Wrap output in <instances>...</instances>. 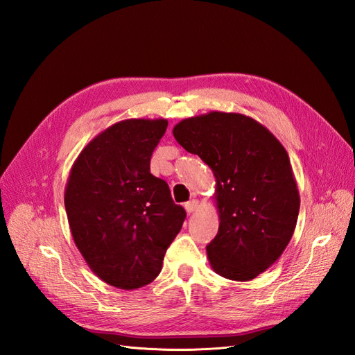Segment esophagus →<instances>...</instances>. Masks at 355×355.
Masks as SVG:
<instances>
[{"label": "esophagus", "mask_w": 355, "mask_h": 355, "mask_svg": "<svg viewBox=\"0 0 355 355\" xmlns=\"http://www.w3.org/2000/svg\"><path fill=\"white\" fill-rule=\"evenodd\" d=\"M198 207H200L198 200H191V201L185 202V210H187L188 213H194L196 210H198Z\"/></svg>", "instance_id": "34e87169"}]
</instances>
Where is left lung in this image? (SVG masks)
Returning a JSON list of instances; mask_svg holds the SVG:
<instances>
[{"instance_id":"8db88e82","label":"left lung","mask_w":355,"mask_h":355,"mask_svg":"<svg viewBox=\"0 0 355 355\" xmlns=\"http://www.w3.org/2000/svg\"><path fill=\"white\" fill-rule=\"evenodd\" d=\"M173 136L216 178L220 222L206 247L210 266L228 280H253L280 259L296 228L300 197L284 146L265 125L237 112L187 118Z\"/></svg>"}]
</instances>
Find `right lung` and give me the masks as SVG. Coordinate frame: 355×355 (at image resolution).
I'll return each instance as SVG.
<instances>
[{
	"mask_svg": "<svg viewBox=\"0 0 355 355\" xmlns=\"http://www.w3.org/2000/svg\"><path fill=\"white\" fill-rule=\"evenodd\" d=\"M167 120L112 124L75 159L65 209L75 245L102 282L135 290L153 283L187 213L149 171Z\"/></svg>",
	"mask_w": 355,
	"mask_h": 355,
	"instance_id": "right-lung-1",
	"label": "right lung"
}]
</instances>
